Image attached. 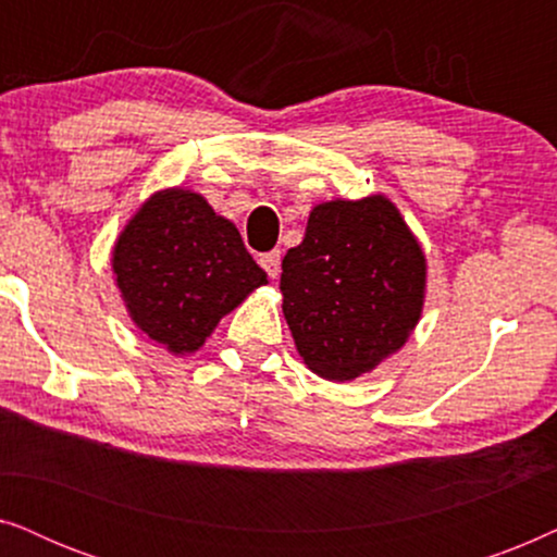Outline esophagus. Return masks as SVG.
<instances>
[{
  "instance_id": "1",
  "label": "esophagus",
  "mask_w": 557,
  "mask_h": 557,
  "mask_svg": "<svg viewBox=\"0 0 557 557\" xmlns=\"http://www.w3.org/2000/svg\"><path fill=\"white\" fill-rule=\"evenodd\" d=\"M258 263L263 265V271L269 273L271 278H276L281 273V250H271V253H263L258 258Z\"/></svg>"
}]
</instances>
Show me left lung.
Masks as SVG:
<instances>
[{"mask_svg": "<svg viewBox=\"0 0 557 557\" xmlns=\"http://www.w3.org/2000/svg\"><path fill=\"white\" fill-rule=\"evenodd\" d=\"M284 317L301 360L347 383L406 345L425 299V256L383 195L332 200L281 263Z\"/></svg>", "mask_w": 557, "mask_h": 557, "instance_id": "left-lung-1", "label": "left lung"}]
</instances>
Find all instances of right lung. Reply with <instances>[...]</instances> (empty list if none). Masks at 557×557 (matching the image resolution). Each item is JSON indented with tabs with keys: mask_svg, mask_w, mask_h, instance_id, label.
Wrapping results in <instances>:
<instances>
[{
	"mask_svg": "<svg viewBox=\"0 0 557 557\" xmlns=\"http://www.w3.org/2000/svg\"><path fill=\"white\" fill-rule=\"evenodd\" d=\"M128 317L172 355L197 352L265 271L231 220L193 189H162L136 210L111 256Z\"/></svg>",
	"mask_w": 557,
	"mask_h": 557,
	"instance_id": "add662e5",
	"label": "right lung"
}]
</instances>
